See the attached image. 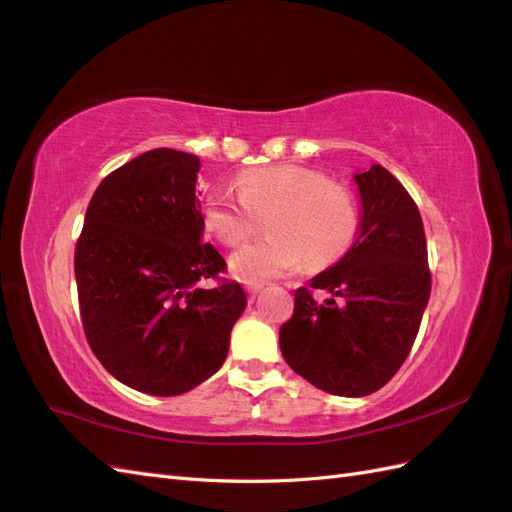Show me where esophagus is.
Instances as JSON below:
<instances>
[{
	"label": "esophagus",
	"mask_w": 512,
	"mask_h": 512,
	"mask_svg": "<svg viewBox=\"0 0 512 512\" xmlns=\"http://www.w3.org/2000/svg\"><path fill=\"white\" fill-rule=\"evenodd\" d=\"M245 290H247V297H250V301H254L258 297V292L262 290V286L260 284H250V286H245Z\"/></svg>",
	"instance_id": "obj_1"
}]
</instances>
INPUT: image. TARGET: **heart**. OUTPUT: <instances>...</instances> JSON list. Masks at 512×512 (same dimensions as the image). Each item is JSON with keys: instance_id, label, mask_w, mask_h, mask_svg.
<instances>
[{"instance_id": "b5f03b06", "label": "heart", "mask_w": 512, "mask_h": 512, "mask_svg": "<svg viewBox=\"0 0 512 512\" xmlns=\"http://www.w3.org/2000/svg\"><path fill=\"white\" fill-rule=\"evenodd\" d=\"M239 194L220 183L203 203L211 235L235 247L250 239L265 218L269 235L230 256V271L241 282L260 284L301 267L324 269L344 258L361 226V207L344 183L299 164L243 170Z\"/></svg>"}]
</instances>
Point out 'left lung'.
Listing matches in <instances>:
<instances>
[{
    "label": "left lung",
    "mask_w": 512,
    "mask_h": 512,
    "mask_svg": "<svg viewBox=\"0 0 512 512\" xmlns=\"http://www.w3.org/2000/svg\"><path fill=\"white\" fill-rule=\"evenodd\" d=\"M361 226L352 247L309 288L294 290L280 329L286 363L339 397H365L389 382L414 344L431 292L423 220L389 170L356 173ZM314 289L330 292L318 302Z\"/></svg>",
    "instance_id": "obj_1"
}]
</instances>
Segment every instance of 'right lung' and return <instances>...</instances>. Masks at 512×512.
Returning a JSON list of instances; mask_svg holds the SVG:
<instances>
[{
	"mask_svg": "<svg viewBox=\"0 0 512 512\" xmlns=\"http://www.w3.org/2000/svg\"><path fill=\"white\" fill-rule=\"evenodd\" d=\"M198 170L194 153H141L98 185L76 241L91 350L119 382L156 397L188 393L224 365L247 305L237 282L200 286L226 262L203 243Z\"/></svg>",
	"mask_w": 512,
	"mask_h": 512,
	"instance_id": "add662e5",
	"label": "right lung"
}]
</instances>
